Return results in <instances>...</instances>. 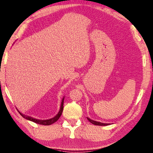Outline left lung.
Listing matches in <instances>:
<instances>
[{"label": "left lung", "mask_w": 153, "mask_h": 153, "mask_svg": "<svg viewBox=\"0 0 153 153\" xmlns=\"http://www.w3.org/2000/svg\"><path fill=\"white\" fill-rule=\"evenodd\" d=\"M88 118V120L90 121L91 124H95V125H98V126H107V125L108 124H104V123H99V122H96V121L92 120H91V119L89 118Z\"/></svg>", "instance_id": "1"}]
</instances>
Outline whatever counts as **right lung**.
I'll return each mask as SVG.
<instances>
[{
	"label": "right lung",
	"mask_w": 153,
	"mask_h": 153,
	"mask_svg": "<svg viewBox=\"0 0 153 153\" xmlns=\"http://www.w3.org/2000/svg\"><path fill=\"white\" fill-rule=\"evenodd\" d=\"M63 100H64V98H63L62 101V104H61V107H60V110H59V112H58L57 114L55 116V117L52 118L51 119H49V120H37V119H35V118H33L32 117H30V116H25L23 114H21L19 111H18V112H19V114L23 116V118L27 119V120H30L33 122V123H35L37 124H41V125H51L52 124H53L54 123H55L58 119L59 118V117L61 116V115H62V114L63 112Z\"/></svg>",
	"instance_id": "1"
}]
</instances>
